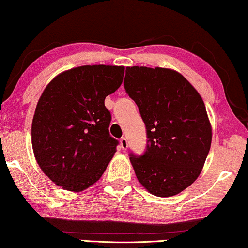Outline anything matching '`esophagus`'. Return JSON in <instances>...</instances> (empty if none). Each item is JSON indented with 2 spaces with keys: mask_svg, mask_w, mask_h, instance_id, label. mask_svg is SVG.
<instances>
[{
  "mask_svg": "<svg viewBox=\"0 0 248 248\" xmlns=\"http://www.w3.org/2000/svg\"><path fill=\"white\" fill-rule=\"evenodd\" d=\"M120 143H121V148L123 149V150H126V149L128 148V142H127V139L125 138V137L121 138Z\"/></svg>",
  "mask_w": 248,
  "mask_h": 248,
  "instance_id": "esophagus-1",
  "label": "esophagus"
}]
</instances>
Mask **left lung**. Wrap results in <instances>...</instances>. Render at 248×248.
Listing matches in <instances>:
<instances>
[{
  "label": "left lung",
  "instance_id": "obj_1",
  "mask_svg": "<svg viewBox=\"0 0 248 248\" xmlns=\"http://www.w3.org/2000/svg\"><path fill=\"white\" fill-rule=\"evenodd\" d=\"M124 88L147 128L145 152L130 155L138 181L155 196L178 194L201 174L211 147L201 96L181 73L164 67H126Z\"/></svg>",
  "mask_w": 248,
  "mask_h": 248
}]
</instances>
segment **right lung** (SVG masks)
I'll use <instances>...</instances> for the list:
<instances>
[{"mask_svg": "<svg viewBox=\"0 0 248 248\" xmlns=\"http://www.w3.org/2000/svg\"><path fill=\"white\" fill-rule=\"evenodd\" d=\"M123 77L124 66H78L54 78L39 98L31 125L33 155L44 174L66 191L94 184L116 152L105 98Z\"/></svg>", "mask_w": 248, "mask_h": 248, "instance_id": "1", "label": "right lung"}]
</instances>
